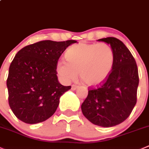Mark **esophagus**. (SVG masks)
Instances as JSON below:
<instances>
[{"instance_id":"esophagus-1","label":"esophagus","mask_w":149,"mask_h":149,"mask_svg":"<svg viewBox=\"0 0 149 149\" xmlns=\"http://www.w3.org/2000/svg\"><path fill=\"white\" fill-rule=\"evenodd\" d=\"M77 88H78V86H77V85H76V84H73L71 86V89H73V90H76Z\"/></svg>"}]
</instances>
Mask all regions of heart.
<instances>
[{
    "label": "heart",
    "mask_w": 149,
    "mask_h": 149,
    "mask_svg": "<svg viewBox=\"0 0 149 149\" xmlns=\"http://www.w3.org/2000/svg\"><path fill=\"white\" fill-rule=\"evenodd\" d=\"M65 60L57 65V71L62 80L69 82L78 76L89 86L103 83L111 74L115 56L112 47L105 43H79L71 46L65 53Z\"/></svg>",
    "instance_id": "1"
}]
</instances>
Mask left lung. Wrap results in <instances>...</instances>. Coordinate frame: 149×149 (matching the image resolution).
Returning <instances> with one entry per match:
<instances>
[{"mask_svg": "<svg viewBox=\"0 0 149 149\" xmlns=\"http://www.w3.org/2000/svg\"><path fill=\"white\" fill-rule=\"evenodd\" d=\"M98 41L112 47L114 64L103 83L97 87H89L81 111L94 125L110 127L121 124L130 115L137 102L139 76L135 58L123 42L113 37Z\"/></svg>", "mask_w": 149, "mask_h": 149, "instance_id": "left-lung-1", "label": "left lung"}]
</instances>
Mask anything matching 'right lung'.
Wrapping results in <instances>:
<instances>
[{
	"mask_svg": "<svg viewBox=\"0 0 149 149\" xmlns=\"http://www.w3.org/2000/svg\"><path fill=\"white\" fill-rule=\"evenodd\" d=\"M75 40L41 41L17 52L8 70V104L17 119L37 124L51 117L61 95L71 86L59 82L57 65L63 52Z\"/></svg>",
	"mask_w": 149,
	"mask_h": 149,
	"instance_id": "add662e5",
	"label": "right lung"
}]
</instances>
